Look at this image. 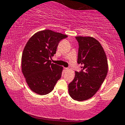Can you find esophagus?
Wrapping results in <instances>:
<instances>
[{"instance_id":"34e87169","label":"esophagus","mask_w":125,"mask_h":125,"mask_svg":"<svg viewBox=\"0 0 125 125\" xmlns=\"http://www.w3.org/2000/svg\"><path fill=\"white\" fill-rule=\"evenodd\" d=\"M67 70H68V68H67V67H64V72H66Z\"/></svg>"}]
</instances>
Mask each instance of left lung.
<instances>
[{
    "instance_id": "left-lung-1",
    "label": "left lung",
    "mask_w": 125,
    "mask_h": 125,
    "mask_svg": "<svg viewBox=\"0 0 125 125\" xmlns=\"http://www.w3.org/2000/svg\"><path fill=\"white\" fill-rule=\"evenodd\" d=\"M79 43L77 63L82 71L75 72L74 79L68 85L73 99L83 101L91 98L99 89L108 71L107 57L99 42L92 37L76 36Z\"/></svg>"
}]
</instances>
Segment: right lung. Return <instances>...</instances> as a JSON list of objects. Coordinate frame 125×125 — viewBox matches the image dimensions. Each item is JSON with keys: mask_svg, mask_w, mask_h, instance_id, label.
Here are the masks:
<instances>
[{"mask_svg": "<svg viewBox=\"0 0 125 125\" xmlns=\"http://www.w3.org/2000/svg\"><path fill=\"white\" fill-rule=\"evenodd\" d=\"M66 35L51 30L34 34L26 44L21 56V71L29 87L40 95L49 94L61 77L63 67L52 63L59 42Z\"/></svg>", "mask_w": 125, "mask_h": 125, "instance_id": "1", "label": "right lung"}]
</instances>
